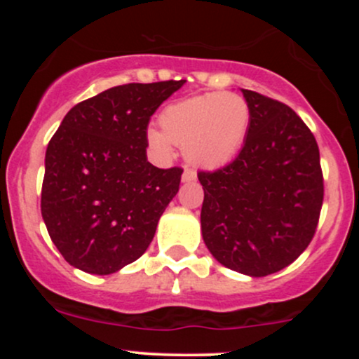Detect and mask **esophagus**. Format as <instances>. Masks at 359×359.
<instances>
[{
    "instance_id": "esophagus-1",
    "label": "esophagus",
    "mask_w": 359,
    "mask_h": 359,
    "mask_svg": "<svg viewBox=\"0 0 359 359\" xmlns=\"http://www.w3.org/2000/svg\"><path fill=\"white\" fill-rule=\"evenodd\" d=\"M196 172L192 168H185L182 174V182H192V180H196Z\"/></svg>"
}]
</instances>
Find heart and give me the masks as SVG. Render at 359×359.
<instances>
[{"label":"heart","instance_id":"b5f03b06","mask_svg":"<svg viewBox=\"0 0 359 359\" xmlns=\"http://www.w3.org/2000/svg\"><path fill=\"white\" fill-rule=\"evenodd\" d=\"M250 123L246 101L234 94H205L174 102L163 109L158 128H148L147 142L162 158L174 145L197 167L217 168L240 150Z\"/></svg>","mask_w":359,"mask_h":359}]
</instances>
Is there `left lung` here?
<instances>
[{
    "label": "left lung",
    "instance_id": "1",
    "mask_svg": "<svg viewBox=\"0 0 359 359\" xmlns=\"http://www.w3.org/2000/svg\"><path fill=\"white\" fill-rule=\"evenodd\" d=\"M250 109L245 145L204 189L201 228L221 265L266 277L300 257L314 238L324 199L319 147L294 109L243 89Z\"/></svg>",
    "mask_w": 359,
    "mask_h": 359
}]
</instances>
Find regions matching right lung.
<instances>
[{"mask_svg": "<svg viewBox=\"0 0 359 359\" xmlns=\"http://www.w3.org/2000/svg\"><path fill=\"white\" fill-rule=\"evenodd\" d=\"M185 81L125 84L65 114L48 142L42 217L65 262L109 275L145 253L182 168L147 160L151 114Z\"/></svg>", "mask_w": 359, "mask_h": 359, "instance_id": "add662e5", "label": "right lung"}]
</instances>
